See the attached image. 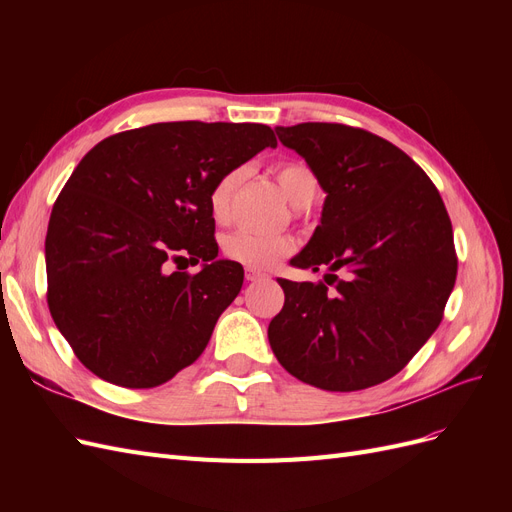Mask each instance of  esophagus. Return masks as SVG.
Segmentation results:
<instances>
[{
    "label": "esophagus",
    "instance_id": "obj_1",
    "mask_svg": "<svg viewBox=\"0 0 512 512\" xmlns=\"http://www.w3.org/2000/svg\"><path fill=\"white\" fill-rule=\"evenodd\" d=\"M262 277H267L262 271H256V269H245V280L247 282H258L262 280Z\"/></svg>",
    "mask_w": 512,
    "mask_h": 512
}]
</instances>
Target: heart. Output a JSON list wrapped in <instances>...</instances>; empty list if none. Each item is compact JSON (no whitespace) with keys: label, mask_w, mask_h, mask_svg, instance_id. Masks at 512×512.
Returning <instances> with one entry per match:
<instances>
[{"label":"heart","mask_w":512,"mask_h":512,"mask_svg":"<svg viewBox=\"0 0 512 512\" xmlns=\"http://www.w3.org/2000/svg\"><path fill=\"white\" fill-rule=\"evenodd\" d=\"M243 177V168H235L228 170V173L213 183L209 192V209L218 222L228 220L232 196H235ZM275 179L294 207H307L316 196V175L301 162L280 164L275 168ZM294 247H297V243H294L290 235H258V232L252 230L228 232L222 239L224 256L250 269L275 267L282 258L294 252Z\"/></svg>","instance_id":"heart-1"}]
</instances>
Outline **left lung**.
<instances>
[{
	"label": "left lung",
	"instance_id": "1",
	"mask_svg": "<svg viewBox=\"0 0 512 512\" xmlns=\"http://www.w3.org/2000/svg\"><path fill=\"white\" fill-rule=\"evenodd\" d=\"M327 194L290 260L324 282L277 280L284 307L269 344L294 378L361 391L404 369L438 329L457 277L453 226L436 185L404 151L342 123L277 126Z\"/></svg>",
	"mask_w": 512,
	"mask_h": 512
}]
</instances>
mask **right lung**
I'll list each match as a JSON object with an SVG mask.
<instances>
[{
	"label": "right lung",
	"mask_w": 512,
	"mask_h": 512,
	"mask_svg": "<svg viewBox=\"0 0 512 512\" xmlns=\"http://www.w3.org/2000/svg\"><path fill=\"white\" fill-rule=\"evenodd\" d=\"M267 147L262 123L170 121L108 136L74 168L46 230V299L98 378L153 389L203 354L243 286L218 258L209 192Z\"/></svg>",
	"instance_id": "1"
}]
</instances>
